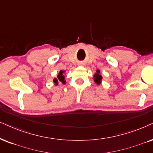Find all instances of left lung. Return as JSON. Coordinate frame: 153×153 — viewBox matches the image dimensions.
Returning <instances> with one entry per match:
<instances>
[{
  "label": "left lung",
  "instance_id": "obj_1",
  "mask_svg": "<svg viewBox=\"0 0 153 153\" xmlns=\"http://www.w3.org/2000/svg\"><path fill=\"white\" fill-rule=\"evenodd\" d=\"M100 72V71L99 70L97 71V73L95 74L96 78L94 79V81H95V82H96L97 83V84H100V80H101V79H102L101 75L99 74Z\"/></svg>",
  "mask_w": 153,
  "mask_h": 153
}]
</instances>
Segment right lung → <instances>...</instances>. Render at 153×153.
I'll use <instances>...</instances> for the list:
<instances>
[{
	"label": "right lung",
	"instance_id": "1",
	"mask_svg": "<svg viewBox=\"0 0 153 153\" xmlns=\"http://www.w3.org/2000/svg\"><path fill=\"white\" fill-rule=\"evenodd\" d=\"M63 73H64V71H61L59 72V74L57 76V78H55L53 80V82H55L56 84L58 85V81H61V82H62V83H65V81L64 80V76H63Z\"/></svg>",
	"mask_w": 153,
	"mask_h": 153
}]
</instances>
